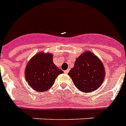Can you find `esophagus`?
Instances as JSON below:
<instances>
[{
    "label": "esophagus",
    "mask_w": 126,
    "mask_h": 126,
    "mask_svg": "<svg viewBox=\"0 0 126 126\" xmlns=\"http://www.w3.org/2000/svg\"><path fill=\"white\" fill-rule=\"evenodd\" d=\"M64 72L65 74H67V73H68V72H69V69H67V70H64Z\"/></svg>",
    "instance_id": "esophagus-1"
}]
</instances>
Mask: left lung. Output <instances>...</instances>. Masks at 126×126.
<instances>
[{"mask_svg": "<svg viewBox=\"0 0 126 126\" xmlns=\"http://www.w3.org/2000/svg\"><path fill=\"white\" fill-rule=\"evenodd\" d=\"M104 68L101 61L91 52L81 54L76 60L68 73L73 83L81 92H87L98 89L104 81Z\"/></svg>", "mask_w": 126, "mask_h": 126, "instance_id": "left-lung-1", "label": "left lung"}]
</instances>
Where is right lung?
<instances>
[{
  "mask_svg": "<svg viewBox=\"0 0 126 126\" xmlns=\"http://www.w3.org/2000/svg\"><path fill=\"white\" fill-rule=\"evenodd\" d=\"M53 55L39 53L28 62L25 76L28 85L37 92L47 91L52 86L56 77L64 72L53 62Z\"/></svg>",
  "mask_w": 126,
  "mask_h": 126,
  "instance_id": "obj_1",
  "label": "right lung"
}]
</instances>
